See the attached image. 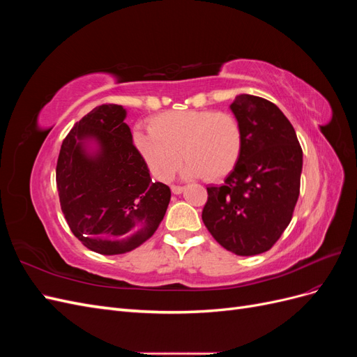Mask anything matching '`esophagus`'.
Returning a JSON list of instances; mask_svg holds the SVG:
<instances>
[{
	"label": "esophagus",
	"mask_w": 357,
	"mask_h": 357,
	"mask_svg": "<svg viewBox=\"0 0 357 357\" xmlns=\"http://www.w3.org/2000/svg\"><path fill=\"white\" fill-rule=\"evenodd\" d=\"M171 192L174 193V195H178V193L183 192V186H177V185H172L171 186Z\"/></svg>",
	"instance_id": "34e87169"
}]
</instances>
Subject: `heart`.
Listing matches in <instances>:
<instances>
[{"instance_id": "heart-1", "label": "heart", "mask_w": 357, "mask_h": 357, "mask_svg": "<svg viewBox=\"0 0 357 357\" xmlns=\"http://www.w3.org/2000/svg\"><path fill=\"white\" fill-rule=\"evenodd\" d=\"M149 129L150 132L135 131L134 143L159 180L174 176L183 158L188 162L186 176L215 181L231 174L241 158L243 125L228 112H165L150 119Z\"/></svg>"}]
</instances>
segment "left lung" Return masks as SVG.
<instances>
[{
	"instance_id": "8db88e82",
	"label": "left lung",
	"mask_w": 357,
	"mask_h": 357,
	"mask_svg": "<svg viewBox=\"0 0 357 357\" xmlns=\"http://www.w3.org/2000/svg\"><path fill=\"white\" fill-rule=\"evenodd\" d=\"M231 110L243 125L241 158L222 186L207 188L202 222L226 250L255 256L268 252L291 220L302 149L294 126L271 101L243 93Z\"/></svg>"
}]
</instances>
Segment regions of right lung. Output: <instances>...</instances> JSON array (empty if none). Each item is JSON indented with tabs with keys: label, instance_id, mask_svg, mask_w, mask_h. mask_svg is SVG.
I'll return each instance as SVG.
<instances>
[{
	"label": "right lung",
	"instance_id": "obj_1",
	"mask_svg": "<svg viewBox=\"0 0 357 357\" xmlns=\"http://www.w3.org/2000/svg\"><path fill=\"white\" fill-rule=\"evenodd\" d=\"M125 116L122 105L95 107L63 138L56 164L61 210L71 232L105 256L128 253L147 241L171 198L169 188L150 177ZM86 137L100 144L95 157L84 153Z\"/></svg>",
	"mask_w": 357,
	"mask_h": 357
}]
</instances>
